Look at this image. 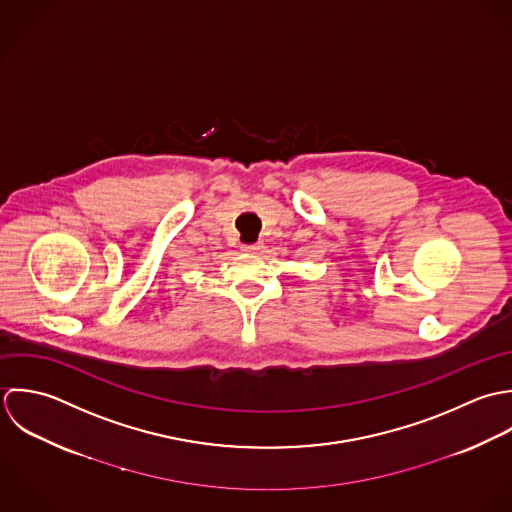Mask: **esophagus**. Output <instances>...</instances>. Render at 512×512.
Returning <instances> with one entry per match:
<instances>
[{"label": "esophagus", "instance_id": "1", "mask_svg": "<svg viewBox=\"0 0 512 512\" xmlns=\"http://www.w3.org/2000/svg\"><path fill=\"white\" fill-rule=\"evenodd\" d=\"M261 249H263V243H251V245H243V247H241L243 253H251V255L259 253Z\"/></svg>", "mask_w": 512, "mask_h": 512}]
</instances>
